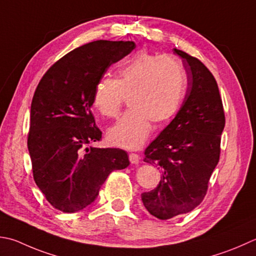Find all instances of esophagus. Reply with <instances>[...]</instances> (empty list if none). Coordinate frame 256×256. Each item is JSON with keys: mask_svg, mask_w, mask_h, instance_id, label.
Instances as JSON below:
<instances>
[{"mask_svg": "<svg viewBox=\"0 0 256 256\" xmlns=\"http://www.w3.org/2000/svg\"><path fill=\"white\" fill-rule=\"evenodd\" d=\"M128 158H130V162H131L132 164H138L140 161H141V158H140V155L135 154V153L130 154Z\"/></svg>", "mask_w": 256, "mask_h": 256, "instance_id": "1", "label": "esophagus"}]
</instances>
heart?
Returning <instances> with one entry per match:
<instances>
[{"mask_svg": "<svg viewBox=\"0 0 256 256\" xmlns=\"http://www.w3.org/2000/svg\"><path fill=\"white\" fill-rule=\"evenodd\" d=\"M185 73L176 58L170 55L140 52L118 68V78H103L95 85L93 105L103 116L116 118L125 98L131 111L108 130V138L115 146L141 148L152 132V124L172 118L185 94Z\"/></svg>", "mask_w": 256, "mask_h": 256, "instance_id": "obj_1", "label": "heart"}]
</instances>
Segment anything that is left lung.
<instances>
[{"instance_id":"obj_1","label":"left lung","mask_w":256,"mask_h":256,"mask_svg":"<svg viewBox=\"0 0 256 256\" xmlns=\"http://www.w3.org/2000/svg\"><path fill=\"white\" fill-rule=\"evenodd\" d=\"M183 60L188 88L180 111L145 150L144 162L161 171L156 188L142 193L150 214L168 220L191 212L203 201L220 160L225 116L218 83L208 68L188 53Z\"/></svg>"}]
</instances>
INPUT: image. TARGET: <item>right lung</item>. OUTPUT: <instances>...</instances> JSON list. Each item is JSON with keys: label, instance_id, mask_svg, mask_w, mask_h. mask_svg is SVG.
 <instances>
[{"label": "right lung", "instance_id": "add662e5", "mask_svg": "<svg viewBox=\"0 0 256 256\" xmlns=\"http://www.w3.org/2000/svg\"><path fill=\"white\" fill-rule=\"evenodd\" d=\"M132 41H94L58 60L40 81L31 104L28 148L33 176L48 203L75 213L96 200L110 173L128 166L121 148H101L91 112L95 85Z\"/></svg>", "mask_w": 256, "mask_h": 256}]
</instances>
